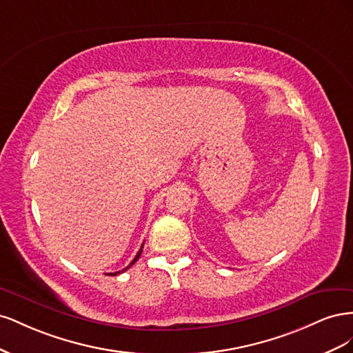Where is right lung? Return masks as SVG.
<instances>
[{"label":"right lung","mask_w":353,"mask_h":353,"mask_svg":"<svg viewBox=\"0 0 353 353\" xmlns=\"http://www.w3.org/2000/svg\"><path fill=\"white\" fill-rule=\"evenodd\" d=\"M143 245H144V243L141 244V249H140V250H138V253H137V256H135V258L132 259V262H131L130 265H128V266H126V268H123L122 271H117V272H110V274H108V275H117V274H121V272H125V271H126L128 268H131V266H132V265H134V263H135V262L138 261V258H140V256H141V253H143Z\"/></svg>","instance_id":"right-lung-1"}]
</instances>
